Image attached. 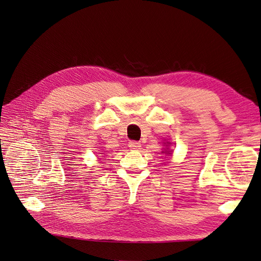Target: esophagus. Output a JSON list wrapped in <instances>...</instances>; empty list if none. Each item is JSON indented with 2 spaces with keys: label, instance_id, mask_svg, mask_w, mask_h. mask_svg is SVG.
<instances>
[{
  "label": "esophagus",
  "instance_id": "obj_1",
  "mask_svg": "<svg viewBox=\"0 0 261 261\" xmlns=\"http://www.w3.org/2000/svg\"><path fill=\"white\" fill-rule=\"evenodd\" d=\"M128 147L130 149H133V150H138V149H140L141 145H140V143H138V141L132 140V141H129V143H128Z\"/></svg>",
  "mask_w": 261,
  "mask_h": 261
}]
</instances>
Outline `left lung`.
<instances>
[{"label": "left lung", "mask_w": 261, "mask_h": 261, "mask_svg": "<svg viewBox=\"0 0 261 261\" xmlns=\"http://www.w3.org/2000/svg\"><path fill=\"white\" fill-rule=\"evenodd\" d=\"M162 152H168V153H170L171 151H162Z\"/></svg>", "instance_id": "obj_1"}]
</instances>
